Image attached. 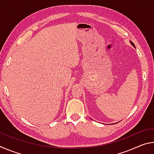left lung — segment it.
Here are the masks:
<instances>
[{
    "instance_id": "obj_1",
    "label": "left lung",
    "mask_w": 154,
    "mask_h": 154,
    "mask_svg": "<svg viewBox=\"0 0 154 154\" xmlns=\"http://www.w3.org/2000/svg\"><path fill=\"white\" fill-rule=\"evenodd\" d=\"M130 43H131V45H132V46H133V47H134V48H135V46H134V43H132V41H130Z\"/></svg>"
}]
</instances>
